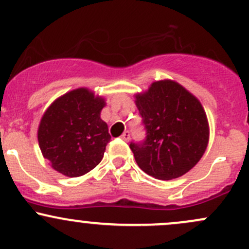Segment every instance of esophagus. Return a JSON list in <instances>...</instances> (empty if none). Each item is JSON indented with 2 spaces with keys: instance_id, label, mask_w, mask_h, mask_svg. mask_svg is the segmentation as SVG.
Instances as JSON below:
<instances>
[{
  "instance_id": "1",
  "label": "esophagus",
  "mask_w": 249,
  "mask_h": 249,
  "mask_svg": "<svg viewBox=\"0 0 249 249\" xmlns=\"http://www.w3.org/2000/svg\"><path fill=\"white\" fill-rule=\"evenodd\" d=\"M121 139H122V140H124V141H129V139H130L129 130H125L124 134L121 135Z\"/></svg>"
}]
</instances>
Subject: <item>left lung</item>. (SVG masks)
Masks as SVG:
<instances>
[{"mask_svg": "<svg viewBox=\"0 0 249 249\" xmlns=\"http://www.w3.org/2000/svg\"><path fill=\"white\" fill-rule=\"evenodd\" d=\"M146 139L130 142L136 164L147 175L170 180L189 172L204 154L209 124L202 104L177 82L152 83L135 95Z\"/></svg>", "mask_w": 249, "mask_h": 249, "instance_id": "1", "label": "left lung"}]
</instances>
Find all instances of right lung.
<instances>
[{
	"mask_svg": "<svg viewBox=\"0 0 249 249\" xmlns=\"http://www.w3.org/2000/svg\"><path fill=\"white\" fill-rule=\"evenodd\" d=\"M104 98L85 88L54 101L42 115L38 129L41 153L66 177L85 175L101 162L111 136L101 119Z\"/></svg>",
	"mask_w": 249,
	"mask_h": 249,
	"instance_id": "1",
	"label": "right lung"
}]
</instances>
